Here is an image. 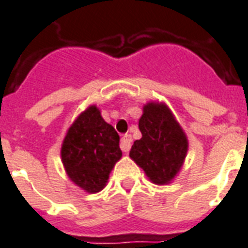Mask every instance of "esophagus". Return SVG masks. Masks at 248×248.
<instances>
[{"label":"esophagus","instance_id":"obj_1","mask_svg":"<svg viewBox=\"0 0 248 248\" xmlns=\"http://www.w3.org/2000/svg\"><path fill=\"white\" fill-rule=\"evenodd\" d=\"M131 141H132L131 135L124 134V135L122 136V139H121V149L127 153V152L131 149Z\"/></svg>","mask_w":248,"mask_h":248}]
</instances>
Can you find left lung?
Segmentation results:
<instances>
[{
  "label": "left lung",
  "mask_w": 248,
  "mask_h": 248,
  "mask_svg": "<svg viewBox=\"0 0 248 248\" xmlns=\"http://www.w3.org/2000/svg\"><path fill=\"white\" fill-rule=\"evenodd\" d=\"M141 139L135 140L130 157L157 185L177 176L188 153V138L171 109L162 101H148L139 120Z\"/></svg>",
  "instance_id": "1"
}]
</instances>
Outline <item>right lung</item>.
<instances>
[{
	"instance_id": "right-lung-1",
	"label": "right lung",
	"mask_w": 248,
	"mask_h": 248,
	"mask_svg": "<svg viewBox=\"0 0 248 248\" xmlns=\"http://www.w3.org/2000/svg\"><path fill=\"white\" fill-rule=\"evenodd\" d=\"M60 155L69 180L93 194L105 188L109 173L122 157L120 135L105 122L100 109L90 105L68 128Z\"/></svg>"
}]
</instances>
